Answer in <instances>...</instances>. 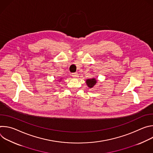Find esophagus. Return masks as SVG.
<instances>
[{"instance_id": "esophagus-1", "label": "esophagus", "mask_w": 153, "mask_h": 153, "mask_svg": "<svg viewBox=\"0 0 153 153\" xmlns=\"http://www.w3.org/2000/svg\"><path fill=\"white\" fill-rule=\"evenodd\" d=\"M72 76L74 78H77L79 77V74L77 73H72Z\"/></svg>"}]
</instances>
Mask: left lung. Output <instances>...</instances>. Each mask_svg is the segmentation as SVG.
Masks as SVG:
<instances>
[{
    "label": "left lung",
    "instance_id": "left-lung-1",
    "mask_svg": "<svg viewBox=\"0 0 153 153\" xmlns=\"http://www.w3.org/2000/svg\"><path fill=\"white\" fill-rule=\"evenodd\" d=\"M86 82L87 85H88L90 88H92V87H93L96 85L97 80L95 79H91L86 80Z\"/></svg>",
    "mask_w": 153,
    "mask_h": 153
}]
</instances>
